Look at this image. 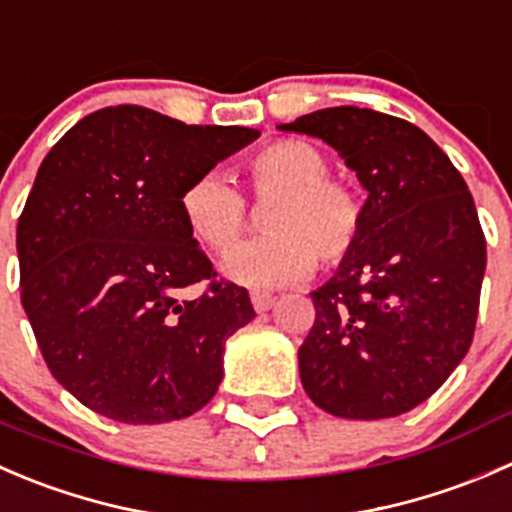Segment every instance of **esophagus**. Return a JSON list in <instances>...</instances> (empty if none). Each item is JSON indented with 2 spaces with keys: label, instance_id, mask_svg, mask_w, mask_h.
<instances>
[{
  "label": "esophagus",
  "instance_id": "1",
  "mask_svg": "<svg viewBox=\"0 0 512 512\" xmlns=\"http://www.w3.org/2000/svg\"><path fill=\"white\" fill-rule=\"evenodd\" d=\"M251 303H254V308L258 313H263V311H268V308L273 306V303H276V296H271V293H251Z\"/></svg>",
  "mask_w": 512,
  "mask_h": 512
}]
</instances>
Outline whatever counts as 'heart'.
<instances>
[{
  "label": "heart",
  "instance_id": "b5f03b06",
  "mask_svg": "<svg viewBox=\"0 0 512 512\" xmlns=\"http://www.w3.org/2000/svg\"><path fill=\"white\" fill-rule=\"evenodd\" d=\"M256 199H276L266 214L271 236L236 246L221 271L251 291H271L301 281L316 266L348 256L363 224V209L351 186L328 179V159L308 141H276L246 164ZM181 211L191 234L211 251L239 241L246 204L219 171H206L181 194Z\"/></svg>",
  "mask_w": 512,
  "mask_h": 512
}]
</instances>
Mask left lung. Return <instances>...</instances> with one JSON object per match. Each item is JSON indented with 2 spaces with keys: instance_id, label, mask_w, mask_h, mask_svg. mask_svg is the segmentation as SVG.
I'll use <instances>...</instances> for the list:
<instances>
[{
  "instance_id": "1",
  "label": "left lung",
  "mask_w": 512,
  "mask_h": 512,
  "mask_svg": "<svg viewBox=\"0 0 512 512\" xmlns=\"http://www.w3.org/2000/svg\"><path fill=\"white\" fill-rule=\"evenodd\" d=\"M278 129L326 141L368 191L356 244L311 293L303 388L351 421L413 411L473 341L485 273L473 196L426 131L398 116L331 106Z\"/></svg>"
}]
</instances>
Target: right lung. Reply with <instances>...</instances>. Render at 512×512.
Segmentation results:
<instances>
[{
    "label": "right lung",
    "mask_w": 512,
    "mask_h": 512,
    "mask_svg": "<svg viewBox=\"0 0 512 512\" xmlns=\"http://www.w3.org/2000/svg\"><path fill=\"white\" fill-rule=\"evenodd\" d=\"M258 136L119 104L44 156L17 224L22 306L52 376L99 416L179 421L219 391L226 338L256 313L236 283L183 296L216 273L181 194Z\"/></svg>",
    "instance_id": "1"
}]
</instances>
